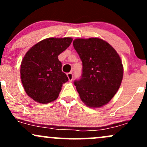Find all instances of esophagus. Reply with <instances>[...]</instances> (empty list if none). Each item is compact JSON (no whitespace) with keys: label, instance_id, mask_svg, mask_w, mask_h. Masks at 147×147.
<instances>
[{"label":"esophagus","instance_id":"1","mask_svg":"<svg viewBox=\"0 0 147 147\" xmlns=\"http://www.w3.org/2000/svg\"><path fill=\"white\" fill-rule=\"evenodd\" d=\"M67 77H68L69 81H70V82H72V79H73V74H72V72H69V73L67 74Z\"/></svg>","mask_w":147,"mask_h":147}]
</instances>
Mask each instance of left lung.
Wrapping results in <instances>:
<instances>
[{
	"instance_id": "1",
	"label": "left lung",
	"mask_w": 147,
	"mask_h": 147,
	"mask_svg": "<svg viewBox=\"0 0 147 147\" xmlns=\"http://www.w3.org/2000/svg\"><path fill=\"white\" fill-rule=\"evenodd\" d=\"M74 48L82 61V75L74 84L82 101L90 108L108 104L120 86L123 65L116 50L99 38H76Z\"/></svg>"
}]
</instances>
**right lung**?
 Returning a JSON list of instances; mask_svg holds the SVG:
<instances>
[{"mask_svg":"<svg viewBox=\"0 0 147 147\" xmlns=\"http://www.w3.org/2000/svg\"><path fill=\"white\" fill-rule=\"evenodd\" d=\"M72 41L70 37L45 38L25 54L21 65V82L27 95L35 102L48 104L59 97L68 78L62 72L58 56Z\"/></svg>","mask_w":147,"mask_h":147,"instance_id":"obj_1","label":"right lung"}]
</instances>
